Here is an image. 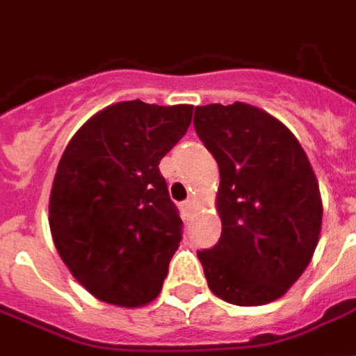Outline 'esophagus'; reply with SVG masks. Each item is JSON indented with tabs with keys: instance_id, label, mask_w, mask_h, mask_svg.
<instances>
[{
	"instance_id": "obj_1",
	"label": "esophagus",
	"mask_w": 356,
	"mask_h": 356,
	"mask_svg": "<svg viewBox=\"0 0 356 356\" xmlns=\"http://www.w3.org/2000/svg\"><path fill=\"white\" fill-rule=\"evenodd\" d=\"M194 206H196V200H194L193 196H191V198H188V200H186L185 204H183V209H185L186 213H193Z\"/></svg>"
}]
</instances>
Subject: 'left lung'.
Listing matches in <instances>:
<instances>
[{
	"label": "left lung",
	"instance_id": "left-lung-1",
	"mask_svg": "<svg viewBox=\"0 0 356 356\" xmlns=\"http://www.w3.org/2000/svg\"><path fill=\"white\" fill-rule=\"evenodd\" d=\"M194 129L221 177V238L198 252L209 290L240 307L282 298L321 236L322 198L305 150L280 120L246 102L196 106Z\"/></svg>",
	"mask_w": 356,
	"mask_h": 356
}]
</instances>
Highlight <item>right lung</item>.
Listing matches in <instances>:
<instances>
[{"label": "right lung", "instance_id": "right-lung-1", "mask_svg": "<svg viewBox=\"0 0 356 356\" xmlns=\"http://www.w3.org/2000/svg\"><path fill=\"white\" fill-rule=\"evenodd\" d=\"M193 108L116 102L65 148L51 188V234L74 278L104 303L147 305L162 290L183 221L158 165L186 133Z\"/></svg>", "mask_w": 356, "mask_h": 356}]
</instances>
